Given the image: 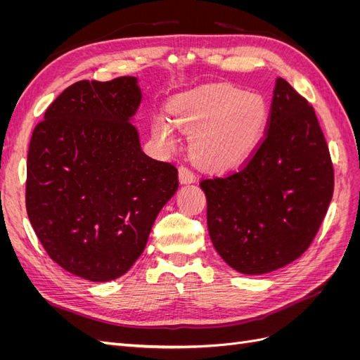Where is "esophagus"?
<instances>
[{
  "instance_id": "esophagus-1",
  "label": "esophagus",
  "mask_w": 360,
  "mask_h": 360,
  "mask_svg": "<svg viewBox=\"0 0 360 360\" xmlns=\"http://www.w3.org/2000/svg\"><path fill=\"white\" fill-rule=\"evenodd\" d=\"M179 179L181 183H193L197 180V176H195V172L191 168H188L186 165H181L179 168Z\"/></svg>"
}]
</instances>
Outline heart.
Returning <instances> with one entry per match:
<instances>
[{"label":"heart","mask_w":360,"mask_h":360,"mask_svg":"<svg viewBox=\"0 0 360 360\" xmlns=\"http://www.w3.org/2000/svg\"><path fill=\"white\" fill-rule=\"evenodd\" d=\"M172 120L158 115L153 134L167 148L177 144L176 126L192 136V155L201 167L224 171L243 162L263 136L269 108L263 96L217 84L177 97Z\"/></svg>","instance_id":"1"}]
</instances>
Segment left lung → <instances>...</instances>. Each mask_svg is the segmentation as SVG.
<instances>
[{
	"instance_id": "8db88e82",
	"label": "left lung",
	"mask_w": 360,
	"mask_h": 360,
	"mask_svg": "<svg viewBox=\"0 0 360 360\" xmlns=\"http://www.w3.org/2000/svg\"><path fill=\"white\" fill-rule=\"evenodd\" d=\"M333 165L314 108L276 78L267 129L240 169L202 179L207 228L225 263L263 275L309 248L333 195Z\"/></svg>"
}]
</instances>
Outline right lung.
I'll use <instances>...</instances> for the list:
<instances>
[{
	"mask_svg": "<svg viewBox=\"0 0 360 360\" xmlns=\"http://www.w3.org/2000/svg\"><path fill=\"white\" fill-rule=\"evenodd\" d=\"M141 103L134 76L68 86L32 130L25 204L48 255L93 282L124 275L179 188L169 162L147 156L129 122Z\"/></svg>",
	"mask_w": 360,
	"mask_h": 360,
	"instance_id": "right-lung-1",
	"label": "right lung"
}]
</instances>
